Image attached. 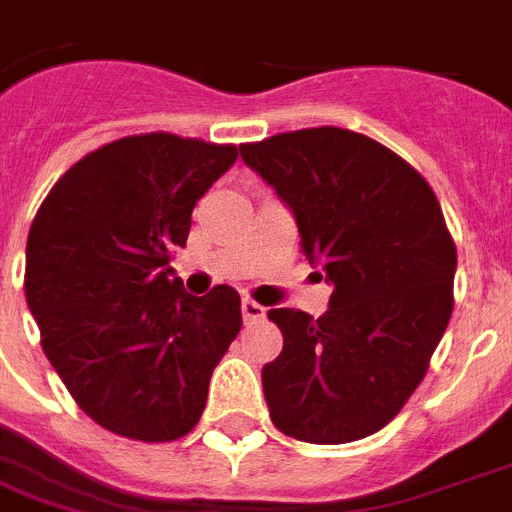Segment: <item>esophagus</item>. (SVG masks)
<instances>
[{
  "mask_svg": "<svg viewBox=\"0 0 512 512\" xmlns=\"http://www.w3.org/2000/svg\"><path fill=\"white\" fill-rule=\"evenodd\" d=\"M241 316H244V321L263 319L265 308L260 303H255V300H249V297H244V300H241Z\"/></svg>",
  "mask_w": 512,
  "mask_h": 512,
  "instance_id": "obj_1",
  "label": "esophagus"
}]
</instances>
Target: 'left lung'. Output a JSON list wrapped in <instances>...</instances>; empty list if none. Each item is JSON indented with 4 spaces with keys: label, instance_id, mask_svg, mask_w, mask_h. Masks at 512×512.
Here are the masks:
<instances>
[{
    "label": "left lung",
    "instance_id": "1",
    "mask_svg": "<svg viewBox=\"0 0 512 512\" xmlns=\"http://www.w3.org/2000/svg\"><path fill=\"white\" fill-rule=\"evenodd\" d=\"M241 159L295 212L332 284L327 316L273 308L284 348L263 366L273 425L311 444L377 433L422 382L454 308L457 247L412 164L342 127L244 143Z\"/></svg>",
    "mask_w": 512,
    "mask_h": 512
}]
</instances>
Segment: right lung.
Wrapping results in <instances>:
<instances>
[{
    "label": "right lung",
    "instance_id": "right-lung-1",
    "mask_svg": "<svg viewBox=\"0 0 512 512\" xmlns=\"http://www.w3.org/2000/svg\"><path fill=\"white\" fill-rule=\"evenodd\" d=\"M239 156L172 132L100 146L52 185L26 244V303L44 356L87 417L164 444L191 433L241 329L239 292L193 297L172 276L191 212Z\"/></svg>",
    "mask_w": 512,
    "mask_h": 512
}]
</instances>
